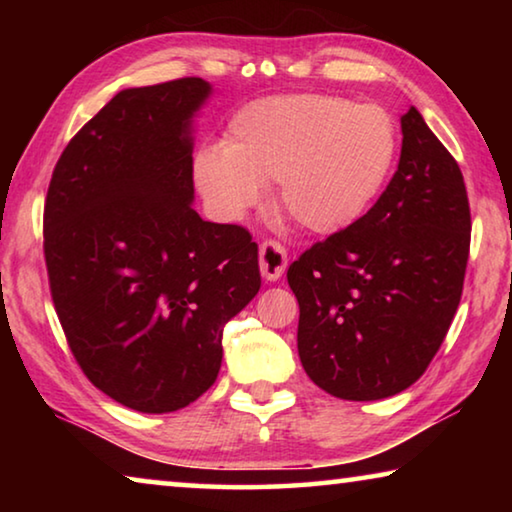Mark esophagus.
Returning a JSON list of instances; mask_svg holds the SVG:
<instances>
[{
  "label": "esophagus",
  "mask_w": 512,
  "mask_h": 512,
  "mask_svg": "<svg viewBox=\"0 0 512 512\" xmlns=\"http://www.w3.org/2000/svg\"><path fill=\"white\" fill-rule=\"evenodd\" d=\"M287 250L284 246L277 244V241H264L259 246V271L266 282L280 280L282 273L287 271Z\"/></svg>",
  "instance_id": "esophagus-1"
}]
</instances>
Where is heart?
Listing matches in <instances>:
<instances>
[{
  "label": "heart",
  "instance_id": "obj_1",
  "mask_svg": "<svg viewBox=\"0 0 512 512\" xmlns=\"http://www.w3.org/2000/svg\"><path fill=\"white\" fill-rule=\"evenodd\" d=\"M400 135L388 112L334 94H284L248 103L223 146L194 158L198 192L239 219L280 183V205L314 235H339L370 212L391 178Z\"/></svg>",
  "mask_w": 512,
  "mask_h": 512
}]
</instances>
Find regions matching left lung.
<instances>
[{"instance_id":"left-lung-1","label":"left lung","mask_w":512,"mask_h":512,"mask_svg":"<svg viewBox=\"0 0 512 512\" xmlns=\"http://www.w3.org/2000/svg\"><path fill=\"white\" fill-rule=\"evenodd\" d=\"M463 173L415 108L386 192L289 266L298 354L325 393L384 400L422 377L461 302L470 255Z\"/></svg>"}]
</instances>
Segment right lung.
<instances>
[{
    "label": "right lung",
    "instance_id": "obj_1",
    "mask_svg": "<svg viewBox=\"0 0 512 512\" xmlns=\"http://www.w3.org/2000/svg\"><path fill=\"white\" fill-rule=\"evenodd\" d=\"M203 79L117 92L67 149L45 203L56 314L85 375L112 400L171 413L219 375L223 327L262 287L241 225L194 210Z\"/></svg>",
    "mask_w": 512,
    "mask_h": 512
}]
</instances>
